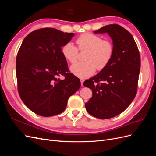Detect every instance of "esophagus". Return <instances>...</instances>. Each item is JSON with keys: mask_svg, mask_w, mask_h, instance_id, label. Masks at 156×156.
<instances>
[{"mask_svg": "<svg viewBox=\"0 0 156 156\" xmlns=\"http://www.w3.org/2000/svg\"><path fill=\"white\" fill-rule=\"evenodd\" d=\"M84 81V79H81V86H83V82Z\"/></svg>", "mask_w": 156, "mask_h": 156, "instance_id": "34e87169", "label": "esophagus"}]
</instances>
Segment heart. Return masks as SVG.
I'll return each mask as SVG.
<instances>
[{
    "instance_id": "b5f03b06",
    "label": "heart",
    "mask_w": 156,
    "mask_h": 156,
    "mask_svg": "<svg viewBox=\"0 0 156 156\" xmlns=\"http://www.w3.org/2000/svg\"><path fill=\"white\" fill-rule=\"evenodd\" d=\"M79 49L86 50L84 60L71 67L72 72L80 78L91 76L96 69L101 71L109 64L114 55V45L108 40H103L100 36L90 32H84L80 35L76 40ZM79 49L72 42L65 44L61 49L64 57L71 64L78 60Z\"/></svg>"
}]
</instances>
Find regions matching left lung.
<instances>
[{"mask_svg": "<svg viewBox=\"0 0 156 156\" xmlns=\"http://www.w3.org/2000/svg\"><path fill=\"white\" fill-rule=\"evenodd\" d=\"M94 32H107L115 51L107 66L83 83L92 91L85 107L90 115L98 119H111L123 112L136 96L140 53L131 33L119 25H106Z\"/></svg>", "mask_w": 156, "mask_h": 156, "instance_id": "obj_1", "label": "left lung"}]
</instances>
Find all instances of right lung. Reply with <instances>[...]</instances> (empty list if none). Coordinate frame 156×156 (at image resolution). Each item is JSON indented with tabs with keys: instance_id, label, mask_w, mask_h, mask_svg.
<instances>
[{
	"instance_id": "1",
	"label": "right lung",
	"mask_w": 156,
	"mask_h": 156,
	"mask_svg": "<svg viewBox=\"0 0 156 156\" xmlns=\"http://www.w3.org/2000/svg\"><path fill=\"white\" fill-rule=\"evenodd\" d=\"M73 35L53 28L40 29L25 37L18 51V92L25 105L40 116L62 113L68 98L81 87L79 79L69 73L61 52ZM61 75L63 80L59 79Z\"/></svg>"
}]
</instances>
